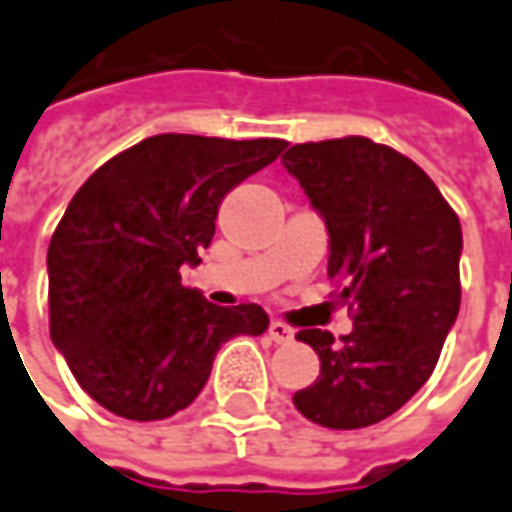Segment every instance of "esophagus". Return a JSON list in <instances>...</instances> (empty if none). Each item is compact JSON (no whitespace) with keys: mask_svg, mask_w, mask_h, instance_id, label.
Segmentation results:
<instances>
[{"mask_svg":"<svg viewBox=\"0 0 512 512\" xmlns=\"http://www.w3.org/2000/svg\"><path fill=\"white\" fill-rule=\"evenodd\" d=\"M267 335H270L273 344H287V341H293V329L287 327V324H281V321H270Z\"/></svg>","mask_w":512,"mask_h":512,"instance_id":"obj_1","label":"esophagus"}]
</instances>
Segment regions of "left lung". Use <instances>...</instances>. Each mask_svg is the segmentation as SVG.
I'll return each mask as SVG.
<instances>
[{
    "label": "left lung",
    "mask_w": 512,
    "mask_h": 512,
    "mask_svg": "<svg viewBox=\"0 0 512 512\" xmlns=\"http://www.w3.org/2000/svg\"><path fill=\"white\" fill-rule=\"evenodd\" d=\"M281 160L327 222V273L355 321L341 341L298 332L321 375L293 403L324 428L375 425L420 392L454 327L459 216L414 160L369 137L298 143Z\"/></svg>",
    "instance_id": "8db88e82"
}]
</instances>
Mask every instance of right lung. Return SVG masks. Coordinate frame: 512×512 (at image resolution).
Returning <instances> with one entry per match:
<instances>
[{
  "instance_id": "right-lung-1",
  "label": "right lung",
  "mask_w": 512,
  "mask_h": 512,
  "mask_svg": "<svg viewBox=\"0 0 512 512\" xmlns=\"http://www.w3.org/2000/svg\"><path fill=\"white\" fill-rule=\"evenodd\" d=\"M287 140L154 135L78 188L47 250L50 338L106 411L149 423L188 408L233 335H262L259 304L216 307L183 287L222 197Z\"/></svg>"
}]
</instances>
